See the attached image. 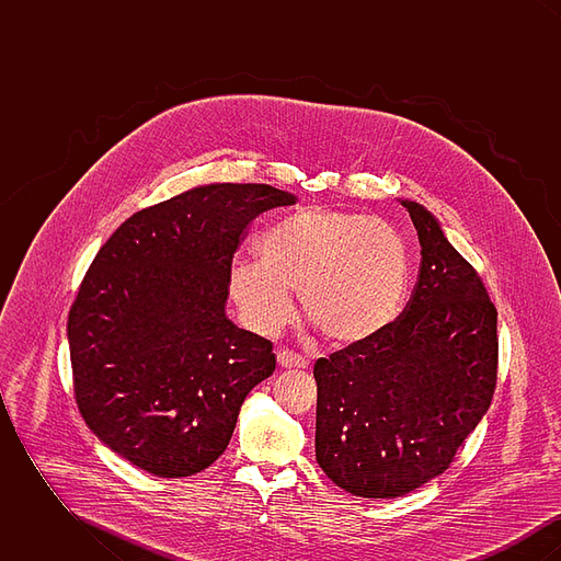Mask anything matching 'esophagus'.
<instances>
[{
    "label": "esophagus",
    "instance_id": "34e87169",
    "mask_svg": "<svg viewBox=\"0 0 561 561\" xmlns=\"http://www.w3.org/2000/svg\"><path fill=\"white\" fill-rule=\"evenodd\" d=\"M277 364L282 368H288V370H302V368L309 366V362L305 357H300L298 353L288 351V348H279L277 351Z\"/></svg>",
    "mask_w": 561,
    "mask_h": 561
}]
</instances>
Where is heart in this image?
Instances as JSON below:
<instances>
[{
  "label": "heart",
  "instance_id": "obj_1",
  "mask_svg": "<svg viewBox=\"0 0 561 561\" xmlns=\"http://www.w3.org/2000/svg\"><path fill=\"white\" fill-rule=\"evenodd\" d=\"M256 261H236L229 294L259 334H277L293 316V296L321 334L359 345L398 318L408 290V252L393 227L368 214L307 208L256 241Z\"/></svg>",
  "mask_w": 561,
  "mask_h": 561
}]
</instances>
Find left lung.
<instances>
[{
  "mask_svg": "<svg viewBox=\"0 0 561 561\" xmlns=\"http://www.w3.org/2000/svg\"><path fill=\"white\" fill-rule=\"evenodd\" d=\"M400 202L423 256L410 302L313 368L318 465L362 499H398L442 476L496 387V309L480 275L425 206Z\"/></svg>",
  "mask_w": 561,
  "mask_h": 561,
  "instance_id": "1",
  "label": "left lung"
}]
</instances>
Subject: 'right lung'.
<instances>
[{"instance_id": "1", "label": "right lung", "mask_w": 561, "mask_h": 561, "mask_svg": "<svg viewBox=\"0 0 561 561\" xmlns=\"http://www.w3.org/2000/svg\"><path fill=\"white\" fill-rule=\"evenodd\" d=\"M296 195L213 183L133 214L99 250L69 311L85 425L158 478H187L227 450L245 396L275 370L267 339L227 318L245 227Z\"/></svg>"}]
</instances>
